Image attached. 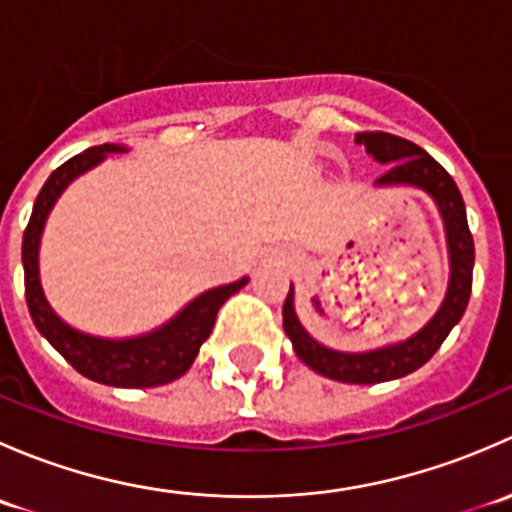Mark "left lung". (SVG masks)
Listing matches in <instances>:
<instances>
[{"instance_id":"obj_1","label":"left lung","mask_w":512,"mask_h":512,"mask_svg":"<svg viewBox=\"0 0 512 512\" xmlns=\"http://www.w3.org/2000/svg\"><path fill=\"white\" fill-rule=\"evenodd\" d=\"M356 143H364L366 151L379 163H389V170L376 183L418 185L426 193H431L438 203L443 223H446L448 252H451V282H448L446 299H443L436 317L409 342L366 354H342L314 342L294 314L292 287H289L285 307H282V324H285L287 337L292 339L294 354L317 374L329 376L334 381H344V384H379V381L401 379V376L411 374L438 352L443 339L451 334L458 319L463 317L468 299H471L476 250H473V235L468 230L466 203L461 198V190L436 158L428 156L416 143L384 131L356 133Z\"/></svg>"}]
</instances>
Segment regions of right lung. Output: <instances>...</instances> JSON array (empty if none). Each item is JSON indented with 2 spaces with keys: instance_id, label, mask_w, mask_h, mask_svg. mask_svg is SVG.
Masks as SVG:
<instances>
[{
  "instance_id": "1",
  "label": "right lung",
  "mask_w": 512,
  "mask_h": 512,
  "mask_svg": "<svg viewBox=\"0 0 512 512\" xmlns=\"http://www.w3.org/2000/svg\"><path fill=\"white\" fill-rule=\"evenodd\" d=\"M118 146H94L79 156L61 163L44 188L36 195V203L29 218L27 230H24L22 242V262H24V294H27V307L32 314L36 329L46 337V342L56 349L79 374L86 379L98 381L106 386H123V389H148V386H160L175 381L190 369L195 356L200 352V344L213 332L218 309L223 307L225 299L240 287L247 285V277L232 285L215 287L210 292L200 294L198 299L188 304L173 322L160 327L158 332L146 334V337L123 339V342H111V339L86 337V334L74 332L66 327L44 299L39 282V237L44 230V220L49 215L51 205L59 198L61 190L74 180L76 175L89 170L103 158V153H118Z\"/></svg>"
}]
</instances>
